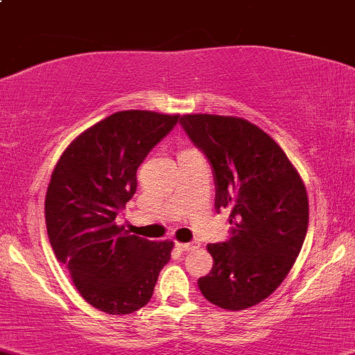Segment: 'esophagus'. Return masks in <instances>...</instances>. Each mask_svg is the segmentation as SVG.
Masks as SVG:
<instances>
[{
    "instance_id": "34e87169",
    "label": "esophagus",
    "mask_w": 355,
    "mask_h": 355,
    "mask_svg": "<svg viewBox=\"0 0 355 355\" xmlns=\"http://www.w3.org/2000/svg\"><path fill=\"white\" fill-rule=\"evenodd\" d=\"M176 248L179 251H195L198 248L196 243H176Z\"/></svg>"
}]
</instances>
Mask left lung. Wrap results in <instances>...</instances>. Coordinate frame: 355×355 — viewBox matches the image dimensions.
<instances>
[{
    "label": "left lung",
    "instance_id": "obj_1",
    "mask_svg": "<svg viewBox=\"0 0 355 355\" xmlns=\"http://www.w3.org/2000/svg\"><path fill=\"white\" fill-rule=\"evenodd\" d=\"M186 135L207 155L215 208L229 211L231 237L208 244L214 258L198 279L203 297L229 311L268 297L291 272L309 222L306 186L286 152L243 118L184 114Z\"/></svg>",
    "mask_w": 355,
    "mask_h": 355
}]
</instances>
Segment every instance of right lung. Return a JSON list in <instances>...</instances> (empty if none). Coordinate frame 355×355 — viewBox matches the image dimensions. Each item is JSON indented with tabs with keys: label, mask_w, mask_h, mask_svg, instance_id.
<instances>
[{
	"label": "right lung",
	"mask_w": 355,
	"mask_h": 355,
	"mask_svg": "<svg viewBox=\"0 0 355 355\" xmlns=\"http://www.w3.org/2000/svg\"><path fill=\"white\" fill-rule=\"evenodd\" d=\"M179 116L119 111L75 138L58 160L46 193L51 248L80 295L107 314L150 301L173 241L123 232L116 215L137 191V169Z\"/></svg>",
	"instance_id": "right-lung-1"
}]
</instances>
